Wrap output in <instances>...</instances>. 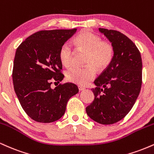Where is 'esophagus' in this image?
Listing matches in <instances>:
<instances>
[{
	"instance_id": "esophagus-1",
	"label": "esophagus",
	"mask_w": 154,
	"mask_h": 154,
	"mask_svg": "<svg viewBox=\"0 0 154 154\" xmlns=\"http://www.w3.org/2000/svg\"><path fill=\"white\" fill-rule=\"evenodd\" d=\"M78 88H79V91H84V90L85 89V88L83 87V86H81V85H79V86H78Z\"/></svg>"
}]
</instances>
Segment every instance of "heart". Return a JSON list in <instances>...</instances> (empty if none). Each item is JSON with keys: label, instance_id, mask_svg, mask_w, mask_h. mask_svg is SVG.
I'll list each match as a JSON object with an SVG mask.
<instances>
[{"label": "heart", "instance_id": "b5f03b06", "mask_svg": "<svg viewBox=\"0 0 154 154\" xmlns=\"http://www.w3.org/2000/svg\"><path fill=\"white\" fill-rule=\"evenodd\" d=\"M75 48L85 51V63L83 67L74 66L66 72L67 80L75 84L85 85L94 78L95 70H103L110 64L113 59L114 48L108 40H101L98 35L89 31L80 32L72 40ZM73 51L71 45L64 43L59 51V59L63 66H69L72 64Z\"/></svg>", "mask_w": 154, "mask_h": 154}]
</instances>
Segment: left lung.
Segmentation results:
<instances>
[{
	"label": "left lung",
	"instance_id": "8db88e82",
	"mask_svg": "<svg viewBox=\"0 0 154 154\" xmlns=\"http://www.w3.org/2000/svg\"><path fill=\"white\" fill-rule=\"evenodd\" d=\"M113 44V59L94 81V100L86 107L96 122L111 125L122 119L135 104L142 84L140 53L130 39L120 32L99 28Z\"/></svg>",
	"mask_w": 154,
	"mask_h": 154
}]
</instances>
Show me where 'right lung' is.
<instances>
[{
    "instance_id": "add662e5",
    "label": "right lung",
    "mask_w": 154,
    "mask_h": 154,
    "mask_svg": "<svg viewBox=\"0 0 154 154\" xmlns=\"http://www.w3.org/2000/svg\"><path fill=\"white\" fill-rule=\"evenodd\" d=\"M76 31H39L17 48L12 72L14 88L22 109L35 121L50 123L59 120L64 114L69 99L79 92L77 86L69 82L51 88V81L59 83L64 77L61 73L59 51Z\"/></svg>"
}]
</instances>
